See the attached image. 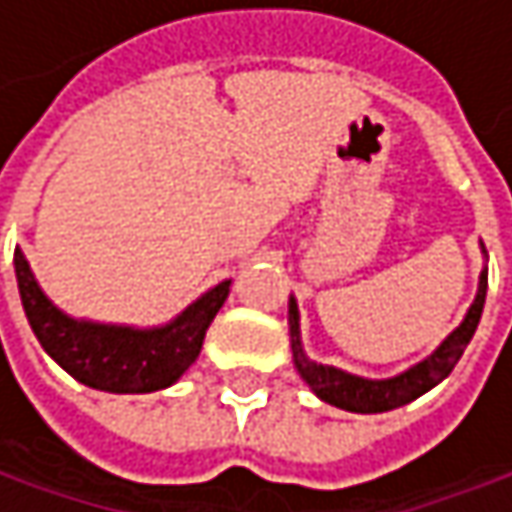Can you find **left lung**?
I'll return each instance as SVG.
<instances>
[{
  "mask_svg": "<svg viewBox=\"0 0 512 512\" xmlns=\"http://www.w3.org/2000/svg\"><path fill=\"white\" fill-rule=\"evenodd\" d=\"M484 297H487V271L481 274L478 282V294H475V303L469 306L463 323L457 326L455 332L434 349L425 361H420L417 367L405 370L402 376L396 379H382V382H373V379H358V376H349L344 370H335V367H323V364H314L303 355L300 347V329H297V303L291 300V349H294V361H297V370L300 376L306 379L311 390L335 405V408H344L352 414H382V411H393L399 405H408L414 402L417 396L428 393L434 384H440L460 361L466 344L472 341L475 329H478V320H481V311H484Z\"/></svg>",
  "mask_w": 512,
  "mask_h": 512,
  "instance_id": "left-lung-1",
  "label": "left lung"
}]
</instances>
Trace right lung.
Returning a JSON list of instances; mask_svg holds the SVG:
<instances>
[{"label": "right lung", "mask_w": 512, "mask_h": 512, "mask_svg": "<svg viewBox=\"0 0 512 512\" xmlns=\"http://www.w3.org/2000/svg\"><path fill=\"white\" fill-rule=\"evenodd\" d=\"M25 317L43 349L81 384L107 393H151L174 384L201 355L206 329L230 282L215 285L163 329H130L72 320L40 291L22 250L14 253Z\"/></svg>", "instance_id": "1"}]
</instances>
